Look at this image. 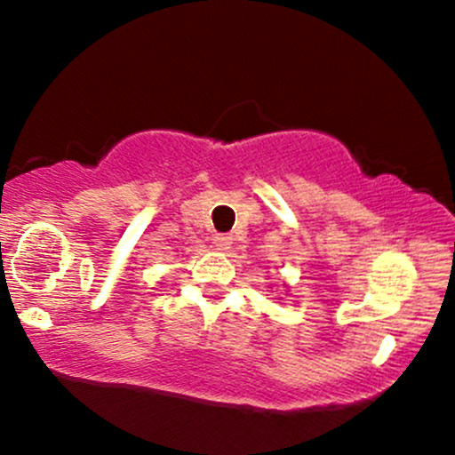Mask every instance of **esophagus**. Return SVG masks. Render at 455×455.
Masks as SVG:
<instances>
[{
    "mask_svg": "<svg viewBox=\"0 0 455 455\" xmlns=\"http://www.w3.org/2000/svg\"><path fill=\"white\" fill-rule=\"evenodd\" d=\"M213 243H216L218 250H228L231 248V237L228 235H216V239H213Z\"/></svg>",
    "mask_w": 455,
    "mask_h": 455,
    "instance_id": "34e87169",
    "label": "esophagus"
}]
</instances>
